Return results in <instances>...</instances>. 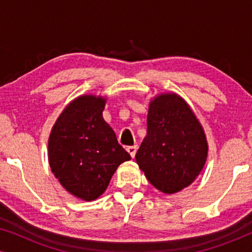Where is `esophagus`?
Returning <instances> with one entry per match:
<instances>
[{"label":"esophagus","instance_id":"esophagus-1","mask_svg":"<svg viewBox=\"0 0 252 252\" xmlns=\"http://www.w3.org/2000/svg\"><path fill=\"white\" fill-rule=\"evenodd\" d=\"M136 150H137V147H136V146H130V147H127V153H128V154L130 155V157H132V158L135 157Z\"/></svg>","mask_w":252,"mask_h":252}]
</instances>
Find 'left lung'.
Masks as SVG:
<instances>
[{"label": "left lung", "mask_w": 252, "mask_h": 252, "mask_svg": "<svg viewBox=\"0 0 252 252\" xmlns=\"http://www.w3.org/2000/svg\"><path fill=\"white\" fill-rule=\"evenodd\" d=\"M147 136L136 161L150 184L165 194L187 187L202 171L208 155L205 134L181 97L163 94L150 103Z\"/></svg>", "instance_id": "1"}]
</instances>
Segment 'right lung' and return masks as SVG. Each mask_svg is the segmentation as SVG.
Instances as JSON below:
<instances>
[{
  "label": "right lung",
  "instance_id": "obj_1",
  "mask_svg": "<svg viewBox=\"0 0 252 252\" xmlns=\"http://www.w3.org/2000/svg\"><path fill=\"white\" fill-rule=\"evenodd\" d=\"M105 99L93 95L68 104L51 130V171L72 195L94 201L105 191L117 167L130 156L104 122Z\"/></svg>",
  "mask_w": 252,
  "mask_h": 252
}]
</instances>
